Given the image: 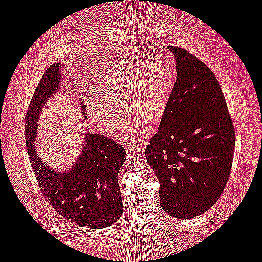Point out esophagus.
<instances>
[{
  "label": "esophagus",
  "instance_id": "34e87169",
  "mask_svg": "<svg viewBox=\"0 0 262 262\" xmlns=\"http://www.w3.org/2000/svg\"><path fill=\"white\" fill-rule=\"evenodd\" d=\"M125 149L128 154L137 155L142 151V148L136 144H125Z\"/></svg>",
  "mask_w": 262,
  "mask_h": 262
}]
</instances>
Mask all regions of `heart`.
Returning <instances> with one entry per match:
<instances>
[{"label": "heart", "mask_w": 262, "mask_h": 262, "mask_svg": "<svg viewBox=\"0 0 262 262\" xmlns=\"http://www.w3.org/2000/svg\"><path fill=\"white\" fill-rule=\"evenodd\" d=\"M173 75L164 64L122 61L107 72L97 84L98 95L88 97V117L106 130H112L126 105L125 118L119 124L122 135L139 132L146 121L155 123L166 111L173 88Z\"/></svg>", "instance_id": "obj_1"}]
</instances>
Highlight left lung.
Masks as SVG:
<instances>
[{"instance_id": "8db88e82", "label": "left lung", "mask_w": 262, "mask_h": 262, "mask_svg": "<svg viewBox=\"0 0 262 262\" xmlns=\"http://www.w3.org/2000/svg\"><path fill=\"white\" fill-rule=\"evenodd\" d=\"M169 49L177 79L145 155L160 183L162 208L172 217L189 219L205 213L222 195L235 132L213 72L183 48Z\"/></svg>"}]
</instances>
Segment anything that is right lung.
<instances>
[{
  "label": "right lung",
  "mask_w": 262,
  "mask_h": 262,
  "mask_svg": "<svg viewBox=\"0 0 262 262\" xmlns=\"http://www.w3.org/2000/svg\"><path fill=\"white\" fill-rule=\"evenodd\" d=\"M59 68V63L49 67L43 79H51L53 84L45 91L40 83L26 115V143L32 169L42 193L58 214L90 230L108 227L124 211L117 180L120 168L128 157L124 148L104 135L86 134L80 157L72 169L62 174L49 168L34 148L40 110L48 97L56 92L60 81ZM40 91L46 94H39L42 100L35 104V96ZM81 108L85 111L83 104Z\"/></svg>",
  "instance_id": "right-lung-1"
}]
</instances>
